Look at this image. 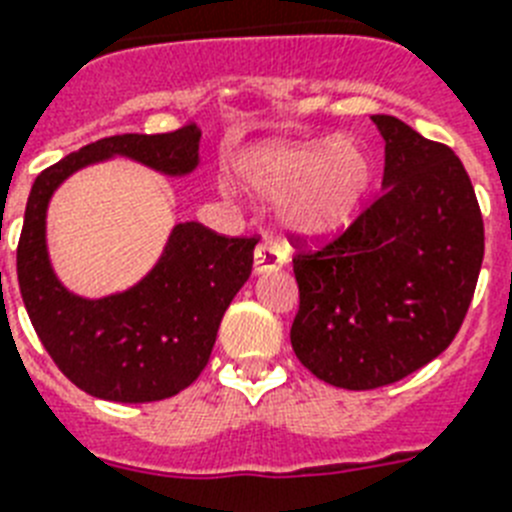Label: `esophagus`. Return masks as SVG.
<instances>
[{"mask_svg":"<svg viewBox=\"0 0 512 512\" xmlns=\"http://www.w3.org/2000/svg\"><path fill=\"white\" fill-rule=\"evenodd\" d=\"M286 265V249L273 239L260 242L255 249V273H268V270H278Z\"/></svg>","mask_w":512,"mask_h":512,"instance_id":"1","label":"esophagus"}]
</instances>
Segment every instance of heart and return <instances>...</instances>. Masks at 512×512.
I'll list each match as a JSON object with an SVG mask.
<instances>
[{
    "label": "heart",
    "instance_id": "b5f03b06",
    "mask_svg": "<svg viewBox=\"0 0 512 512\" xmlns=\"http://www.w3.org/2000/svg\"><path fill=\"white\" fill-rule=\"evenodd\" d=\"M244 176L257 195L289 197V229L322 239L354 221L372 187V161L354 140L281 143L252 153Z\"/></svg>",
    "mask_w": 512,
    "mask_h": 512
}]
</instances>
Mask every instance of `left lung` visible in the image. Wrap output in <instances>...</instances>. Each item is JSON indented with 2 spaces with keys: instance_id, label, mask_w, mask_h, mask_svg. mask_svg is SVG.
<instances>
[{
  "instance_id": "obj_1",
  "label": "left lung",
  "mask_w": 512,
  "mask_h": 512,
  "mask_svg": "<svg viewBox=\"0 0 512 512\" xmlns=\"http://www.w3.org/2000/svg\"><path fill=\"white\" fill-rule=\"evenodd\" d=\"M382 192L320 249L291 234L299 309L291 346L320 380L372 390L403 380L461 330L484 260V221L461 158L375 114Z\"/></svg>"
}]
</instances>
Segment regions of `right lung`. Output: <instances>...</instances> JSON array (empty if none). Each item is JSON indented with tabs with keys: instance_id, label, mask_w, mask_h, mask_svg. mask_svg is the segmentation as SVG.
<instances>
[{
	"instance_id": "right-lung-1",
	"label": "right lung",
	"mask_w": 512,
	"mask_h": 512,
	"mask_svg": "<svg viewBox=\"0 0 512 512\" xmlns=\"http://www.w3.org/2000/svg\"><path fill=\"white\" fill-rule=\"evenodd\" d=\"M200 127L114 135L75 150L36 176L17 242V281L28 317L62 375L103 401L171 398L200 377L218 325L252 273L257 236H223L190 221L174 226L161 260L122 294L83 299L64 289L46 252V205L88 163L127 156L163 174L197 166Z\"/></svg>"
}]
</instances>
